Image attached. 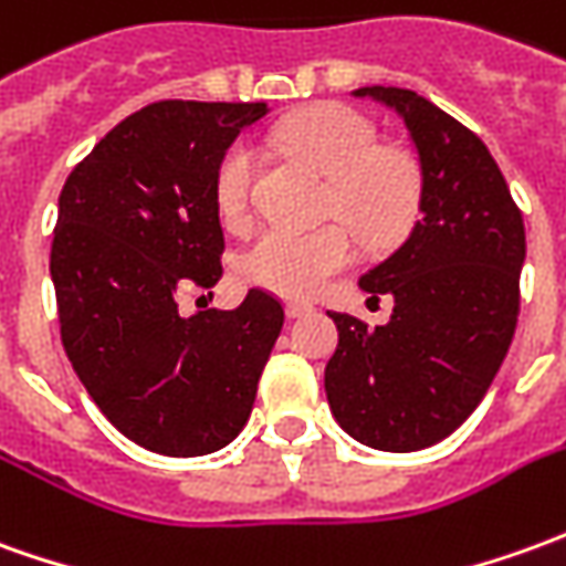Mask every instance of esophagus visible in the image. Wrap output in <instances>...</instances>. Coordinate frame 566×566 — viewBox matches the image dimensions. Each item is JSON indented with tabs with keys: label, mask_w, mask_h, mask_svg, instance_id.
Returning <instances> with one entry per match:
<instances>
[{
	"label": "esophagus",
	"mask_w": 566,
	"mask_h": 566,
	"mask_svg": "<svg viewBox=\"0 0 566 566\" xmlns=\"http://www.w3.org/2000/svg\"><path fill=\"white\" fill-rule=\"evenodd\" d=\"M310 303H287V318H303V315H310Z\"/></svg>",
	"instance_id": "esophagus-1"
}]
</instances>
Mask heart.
<instances>
[{
	"label": "heart",
	"mask_w": 566,
	"mask_h": 566,
	"mask_svg": "<svg viewBox=\"0 0 566 566\" xmlns=\"http://www.w3.org/2000/svg\"><path fill=\"white\" fill-rule=\"evenodd\" d=\"M275 144L315 165L327 177L324 211L350 223L318 229H263L239 256L248 284L282 296H312L331 275L358 256V237L367 244L398 239L420 205V171L407 153L377 149L374 122L349 106H318L284 122ZM260 149L248 137L229 144L214 171V201L227 227L251 220Z\"/></svg>",
	"instance_id": "b5f03b06"
}]
</instances>
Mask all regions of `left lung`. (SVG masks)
Here are the masks:
<instances>
[{
	"instance_id": "8db88e82",
	"label": "left lung",
	"mask_w": 566,
	"mask_h": 566,
	"mask_svg": "<svg viewBox=\"0 0 566 566\" xmlns=\"http://www.w3.org/2000/svg\"><path fill=\"white\" fill-rule=\"evenodd\" d=\"M405 118L420 156V220L389 260L361 275L392 318L367 327L331 312L339 343L324 392L343 432L374 450L438 444L481 405L515 337L524 220L481 137L407 88L352 91Z\"/></svg>"
}]
</instances>
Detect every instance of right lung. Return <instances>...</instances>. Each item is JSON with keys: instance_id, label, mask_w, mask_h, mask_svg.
I'll use <instances>...</instances> for the list:
<instances>
[{"instance_id": "obj_1", "label": "right lung", "mask_w": 566, "mask_h": 566, "mask_svg": "<svg viewBox=\"0 0 566 566\" xmlns=\"http://www.w3.org/2000/svg\"><path fill=\"white\" fill-rule=\"evenodd\" d=\"M260 116L266 104H149L63 184L51 242L63 349L106 420L153 453L227 448L282 334V303L260 287L239 310H177L223 275L217 161Z\"/></svg>"}]
</instances>
